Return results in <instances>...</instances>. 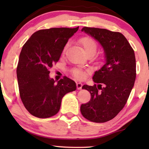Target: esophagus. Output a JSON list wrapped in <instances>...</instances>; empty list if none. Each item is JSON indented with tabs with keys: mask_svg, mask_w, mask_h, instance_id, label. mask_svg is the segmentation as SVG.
<instances>
[{
	"mask_svg": "<svg viewBox=\"0 0 149 149\" xmlns=\"http://www.w3.org/2000/svg\"><path fill=\"white\" fill-rule=\"evenodd\" d=\"M82 86H83V84L81 83H77V89H81L82 88Z\"/></svg>",
	"mask_w": 149,
	"mask_h": 149,
	"instance_id": "obj_1",
	"label": "esophagus"
}]
</instances>
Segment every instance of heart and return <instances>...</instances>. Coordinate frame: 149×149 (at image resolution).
Returning <instances> with one entry per match:
<instances>
[{"mask_svg":"<svg viewBox=\"0 0 149 149\" xmlns=\"http://www.w3.org/2000/svg\"><path fill=\"white\" fill-rule=\"evenodd\" d=\"M80 43L83 47L85 54L87 53H92L94 55L97 50V44L92 38L89 37H83L79 40ZM71 73L75 78L78 79H82L85 77V70L80 68H74L71 70Z\"/></svg>","mask_w":149,"mask_h":149,"instance_id":"b5f03b06","label":"heart"}]
</instances>
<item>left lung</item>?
Segmentation results:
<instances>
[{"label":"left lung","mask_w":149,"mask_h":149,"mask_svg":"<svg viewBox=\"0 0 149 149\" xmlns=\"http://www.w3.org/2000/svg\"><path fill=\"white\" fill-rule=\"evenodd\" d=\"M81 31L100 44L105 62L93 74V81L97 85L82 87L91 97L89 102L81 104V112L89 121L104 123L113 119L127 102L136 80L135 54L120 32L88 27Z\"/></svg>","instance_id":"left-lung-1"}]
</instances>
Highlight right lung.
<instances>
[{
    "instance_id": "obj_1",
    "label": "right lung",
    "mask_w": 149,
    "mask_h": 149,
    "mask_svg": "<svg viewBox=\"0 0 149 149\" xmlns=\"http://www.w3.org/2000/svg\"><path fill=\"white\" fill-rule=\"evenodd\" d=\"M78 29L40 30L22 49L17 67L19 95L24 107L34 117L48 118L56 115L64 95L76 90V83L66 77L56 83L50 78L49 68L59 60L68 39Z\"/></svg>"
}]
</instances>
